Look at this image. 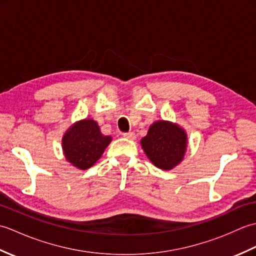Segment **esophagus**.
<instances>
[{
    "instance_id": "esophagus-1",
    "label": "esophagus",
    "mask_w": 256,
    "mask_h": 256,
    "mask_svg": "<svg viewBox=\"0 0 256 256\" xmlns=\"http://www.w3.org/2000/svg\"><path fill=\"white\" fill-rule=\"evenodd\" d=\"M123 138H128V140H135L136 138V135H135V133H133V132H128V133H124Z\"/></svg>"
}]
</instances>
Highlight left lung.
<instances>
[{
	"instance_id": "left-lung-1",
	"label": "left lung",
	"mask_w": 256,
	"mask_h": 256,
	"mask_svg": "<svg viewBox=\"0 0 256 256\" xmlns=\"http://www.w3.org/2000/svg\"><path fill=\"white\" fill-rule=\"evenodd\" d=\"M146 156L162 170H172L184 160L188 138L177 123L160 120L150 125L148 132L140 140Z\"/></svg>"
}]
</instances>
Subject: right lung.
<instances>
[{"label":"right lung","mask_w":256,"mask_h":256,"mask_svg":"<svg viewBox=\"0 0 256 256\" xmlns=\"http://www.w3.org/2000/svg\"><path fill=\"white\" fill-rule=\"evenodd\" d=\"M111 140V136L101 133L96 121L84 118L70 125L64 134L62 146L70 164L86 170L96 164Z\"/></svg>","instance_id":"right-lung-1"}]
</instances>
